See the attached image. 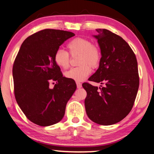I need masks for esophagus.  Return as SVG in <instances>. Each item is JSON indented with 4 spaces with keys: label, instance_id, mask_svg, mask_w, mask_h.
<instances>
[{
    "label": "esophagus",
    "instance_id": "esophagus-1",
    "mask_svg": "<svg viewBox=\"0 0 154 154\" xmlns=\"http://www.w3.org/2000/svg\"><path fill=\"white\" fill-rule=\"evenodd\" d=\"M77 85H82V83H81L80 82H77Z\"/></svg>",
    "mask_w": 154,
    "mask_h": 154
}]
</instances>
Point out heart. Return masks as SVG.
Wrapping results in <instances>:
<instances>
[{
  "label": "heart",
  "mask_w": 154,
  "mask_h": 154,
  "mask_svg": "<svg viewBox=\"0 0 154 154\" xmlns=\"http://www.w3.org/2000/svg\"><path fill=\"white\" fill-rule=\"evenodd\" d=\"M67 48L72 56L79 55L78 64L79 66L72 68L65 72V77L81 82L85 79L93 69L97 68L101 60V51L97 45H94L88 38L77 37L68 43ZM54 60L58 66L67 69L70 66V56L67 51L59 49L54 55Z\"/></svg>",
  "instance_id": "heart-1"
}]
</instances>
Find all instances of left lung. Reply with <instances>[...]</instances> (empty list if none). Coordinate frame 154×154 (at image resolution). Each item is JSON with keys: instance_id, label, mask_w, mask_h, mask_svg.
<instances>
[{"instance_id": "obj_1", "label": "left lung", "mask_w": 154, "mask_h": 154, "mask_svg": "<svg viewBox=\"0 0 154 154\" xmlns=\"http://www.w3.org/2000/svg\"><path fill=\"white\" fill-rule=\"evenodd\" d=\"M101 51L97 71L89 81L103 83L100 92L88 85L85 106L94 120L121 114L130 103L132 93L139 83L136 56L121 36L106 29H96Z\"/></svg>"}]
</instances>
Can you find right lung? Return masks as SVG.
I'll return each instance as SVG.
<instances>
[{"label":"right lung","mask_w":154,"mask_h":154,"mask_svg":"<svg viewBox=\"0 0 154 154\" xmlns=\"http://www.w3.org/2000/svg\"><path fill=\"white\" fill-rule=\"evenodd\" d=\"M73 36L68 31L45 29L28 36L20 47L13 66V77L20 106L34 122L48 124L62 116L72 90L71 85H66L70 81L63 77L54 55ZM53 82L59 85L51 87L49 83Z\"/></svg>","instance_id":"right-lung-1"}]
</instances>
